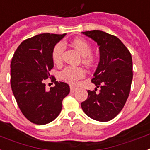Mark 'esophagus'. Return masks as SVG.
Returning <instances> with one entry per match:
<instances>
[{
  "mask_svg": "<svg viewBox=\"0 0 150 150\" xmlns=\"http://www.w3.org/2000/svg\"><path fill=\"white\" fill-rule=\"evenodd\" d=\"M76 90V87H75V86H70V92L74 93V92H75Z\"/></svg>",
  "mask_w": 150,
  "mask_h": 150,
  "instance_id": "1",
  "label": "esophagus"
}]
</instances>
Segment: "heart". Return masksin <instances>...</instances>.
Instances as JSON below:
<instances>
[{"label":"heart","mask_w":150,"mask_h":150,"mask_svg":"<svg viewBox=\"0 0 150 150\" xmlns=\"http://www.w3.org/2000/svg\"><path fill=\"white\" fill-rule=\"evenodd\" d=\"M72 45L79 51L82 56L83 61L85 64L90 65L93 62V57L90 54L92 48L91 46L83 38H75L73 40ZM65 46L63 42H58L56 44L52 50V58L55 64H60L62 61V57L64 54ZM85 76V70L81 67H67L60 73V77L64 81L71 84H76L78 80L82 79Z\"/></svg>","instance_id":"obj_1"}]
</instances>
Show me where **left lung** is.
Instances as JSON below:
<instances>
[{
  "instance_id": "left-lung-1",
  "label": "left lung",
  "mask_w": 150,
  "mask_h": 150,
  "mask_svg": "<svg viewBox=\"0 0 150 150\" xmlns=\"http://www.w3.org/2000/svg\"><path fill=\"white\" fill-rule=\"evenodd\" d=\"M98 44L100 62L91 82L97 88L87 90L88 97L81 103L89 117L107 122L116 117L127 102L133 80L130 52L116 36L101 30L82 32Z\"/></svg>"
}]
</instances>
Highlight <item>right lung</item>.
I'll return each mask as SVG.
<instances>
[{
  "label": "right lung",
  "mask_w": 150,
  "mask_h": 150,
  "mask_svg": "<svg viewBox=\"0 0 150 150\" xmlns=\"http://www.w3.org/2000/svg\"><path fill=\"white\" fill-rule=\"evenodd\" d=\"M66 33H41L22 42L11 64V85L23 115L38 125L52 122L62 110V101L70 93V86L56 81L46 90L44 80L54 67L52 50Z\"/></svg>",
  "instance_id": "right-lung-1"
}]
</instances>
